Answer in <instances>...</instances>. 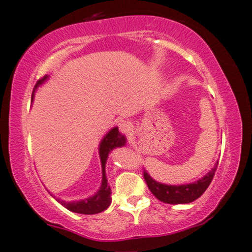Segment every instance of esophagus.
<instances>
[{
	"instance_id": "esophagus-1",
	"label": "esophagus",
	"mask_w": 252,
	"mask_h": 252,
	"mask_svg": "<svg viewBox=\"0 0 252 252\" xmlns=\"http://www.w3.org/2000/svg\"><path fill=\"white\" fill-rule=\"evenodd\" d=\"M118 129H120L121 132L126 134V132H129L130 130H131V124H130L128 121H121V122L118 123Z\"/></svg>"
}]
</instances>
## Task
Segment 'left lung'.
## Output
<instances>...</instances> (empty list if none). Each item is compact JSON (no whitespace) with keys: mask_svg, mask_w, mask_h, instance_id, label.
<instances>
[{"mask_svg":"<svg viewBox=\"0 0 252 252\" xmlns=\"http://www.w3.org/2000/svg\"><path fill=\"white\" fill-rule=\"evenodd\" d=\"M217 167H218V162L216 163L212 170H210L200 180L193 182V184L180 185V186H172V185L156 182L150 178L146 170H143V178L150 192L160 201L167 202V204H189V202L198 199L207 189L215 176Z\"/></svg>","mask_w":252,"mask_h":252,"instance_id":"1","label":"left lung"}]
</instances>
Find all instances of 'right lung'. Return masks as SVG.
<instances>
[{
	"instance_id": "1",
	"label": "right lung",
	"mask_w": 252,
	"mask_h": 252,
	"mask_svg": "<svg viewBox=\"0 0 252 252\" xmlns=\"http://www.w3.org/2000/svg\"><path fill=\"white\" fill-rule=\"evenodd\" d=\"M47 77H43L42 79H39L35 84V88L41 84L43 80ZM126 143V138L118 131V128L111 129L106 134L105 137L103 138V141L100 142L99 146V155H100V161H102V167H103V180H102V186L100 189L94 194V196L89 199H84L80 201H71L66 202L63 200H58L63 207H66L67 210L72 211V212L76 213H82V215H94V213L103 212L104 210H106L109 207L110 202H111V189L108 185V180H106L105 176V163L106 158L110 150H112L116 147H121Z\"/></svg>"
}]
</instances>
